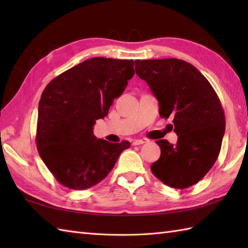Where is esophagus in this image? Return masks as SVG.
I'll return each instance as SVG.
<instances>
[{
    "label": "esophagus",
    "mask_w": 248,
    "mask_h": 248,
    "mask_svg": "<svg viewBox=\"0 0 248 248\" xmlns=\"http://www.w3.org/2000/svg\"><path fill=\"white\" fill-rule=\"evenodd\" d=\"M145 143H148V140H147V139H140V140H134L132 144H133L134 146H138V145H141V144H145Z\"/></svg>",
    "instance_id": "34e87169"
}]
</instances>
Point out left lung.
<instances>
[{
    "mask_svg": "<svg viewBox=\"0 0 248 248\" xmlns=\"http://www.w3.org/2000/svg\"><path fill=\"white\" fill-rule=\"evenodd\" d=\"M135 72L159 101L161 117L173 118L178 140H156L160 159L151 171L166 186L186 188L204 177L219 155L225 115L211 84L193 65L177 59L135 61Z\"/></svg>",
    "mask_w": 248,
    "mask_h": 248,
    "instance_id": "8db88e82",
    "label": "left lung"
}]
</instances>
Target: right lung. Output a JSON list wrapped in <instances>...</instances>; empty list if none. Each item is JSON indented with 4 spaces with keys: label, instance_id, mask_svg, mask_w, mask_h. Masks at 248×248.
<instances>
[{
    "label": "right lung",
    "instance_id": "obj_1",
    "mask_svg": "<svg viewBox=\"0 0 248 248\" xmlns=\"http://www.w3.org/2000/svg\"><path fill=\"white\" fill-rule=\"evenodd\" d=\"M132 60L93 57L53 78L38 105L36 144L62 186L86 189L102 181L130 143L97 139L96 120L108 114L134 76Z\"/></svg>",
    "mask_w": 248,
    "mask_h": 248
}]
</instances>
